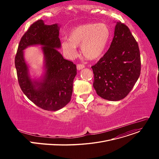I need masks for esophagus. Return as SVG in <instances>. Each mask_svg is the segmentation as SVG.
Returning <instances> with one entry per match:
<instances>
[{
  "mask_svg": "<svg viewBox=\"0 0 159 159\" xmlns=\"http://www.w3.org/2000/svg\"><path fill=\"white\" fill-rule=\"evenodd\" d=\"M84 67H85V66L84 64H78L77 65V68L79 70H82L83 68H84Z\"/></svg>",
  "mask_w": 159,
  "mask_h": 159,
  "instance_id": "34e87169",
  "label": "esophagus"
}]
</instances>
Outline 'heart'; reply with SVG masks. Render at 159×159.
<instances>
[{
	"mask_svg": "<svg viewBox=\"0 0 159 159\" xmlns=\"http://www.w3.org/2000/svg\"><path fill=\"white\" fill-rule=\"evenodd\" d=\"M111 38V30L104 23H88L73 28L68 34V40L62 43L64 52L70 57L77 53L76 46L80 45L84 56L97 60L104 54Z\"/></svg>",
	"mask_w": 159,
	"mask_h": 159,
	"instance_id": "obj_1",
	"label": "heart"
}]
</instances>
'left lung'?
Wrapping results in <instances>:
<instances>
[{"label": "left lung", "instance_id": "1", "mask_svg": "<svg viewBox=\"0 0 159 159\" xmlns=\"http://www.w3.org/2000/svg\"><path fill=\"white\" fill-rule=\"evenodd\" d=\"M91 68L98 96L117 101L128 95L140 76L141 62L138 43L126 25L116 23L110 48Z\"/></svg>", "mask_w": 159, "mask_h": 159}]
</instances>
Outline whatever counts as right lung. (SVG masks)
<instances>
[{
    "instance_id": "obj_1",
    "label": "right lung",
    "mask_w": 159,
    "mask_h": 159,
    "mask_svg": "<svg viewBox=\"0 0 159 159\" xmlns=\"http://www.w3.org/2000/svg\"><path fill=\"white\" fill-rule=\"evenodd\" d=\"M57 24L46 25L43 20L33 23L22 37L15 58V65L20 89L31 102L47 111H57L71 101L73 83L77 75L76 65L66 60L57 49L61 44ZM43 46L46 73L40 81L29 77L23 50L27 47Z\"/></svg>"
}]
</instances>
